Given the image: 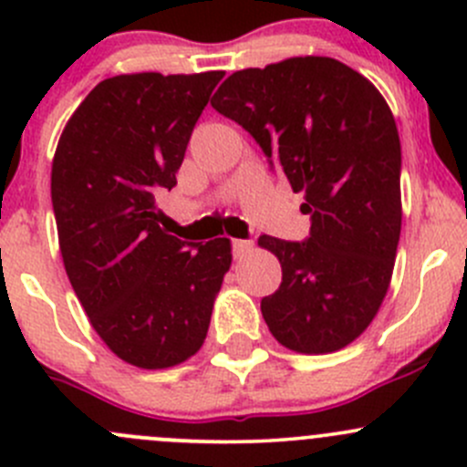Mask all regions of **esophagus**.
<instances>
[{
	"label": "esophagus",
	"mask_w": 467,
	"mask_h": 467,
	"mask_svg": "<svg viewBox=\"0 0 467 467\" xmlns=\"http://www.w3.org/2000/svg\"><path fill=\"white\" fill-rule=\"evenodd\" d=\"M253 251V242H246V239H233V253L234 257H244Z\"/></svg>",
	"instance_id": "esophagus-1"
}]
</instances>
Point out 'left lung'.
I'll use <instances>...</instances> for the list:
<instances>
[{
	"label": "left lung",
	"mask_w": 467,
	"mask_h": 467,
	"mask_svg": "<svg viewBox=\"0 0 467 467\" xmlns=\"http://www.w3.org/2000/svg\"><path fill=\"white\" fill-rule=\"evenodd\" d=\"M212 108L257 140L312 216L307 242H257L282 266L280 289L262 298L268 329L303 355L350 346L384 303L402 228L389 103L341 60L296 56L230 74Z\"/></svg>",
	"instance_id": "1"
}]
</instances>
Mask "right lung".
Instances as JSON below:
<instances>
[{
    "label": "right lung",
    "mask_w": 467,
    "mask_h": 467,
    "mask_svg": "<svg viewBox=\"0 0 467 467\" xmlns=\"http://www.w3.org/2000/svg\"><path fill=\"white\" fill-rule=\"evenodd\" d=\"M221 78H106L72 112L51 162V203L74 294L101 341L144 370L171 368L201 350L233 264L230 239L181 242L160 228L158 207Z\"/></svg>",
    "instance_id": "1"
}]
</instances>
